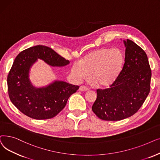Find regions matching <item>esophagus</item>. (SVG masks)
I'll return each mask as SVG.
<instances>
[{
	"instance_id": "esophagus-1",
	"label": "esophagus",
	"mask_w": 160,
	"mask_h": 160,
	"mask_svg": "<svg viewBox=\"0 0 160 160\" xmlns=\"http://www.w3.org/2000/svg\"><path fill=\"white\" fill-rule=\"evenodd\" d=\"M79 90H81V91H87V90H88V88L86 86L82 85V86H81V87H79Z\"/></svg>"
}]
</instances>
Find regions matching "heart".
I'll use <instances>...</instances> for the list:
<instances>
[{
	"label": "heart",
	"mask_w": 160,
	"mask_h": 160,
	"mask_svg": "<svg viewBox=\"0 0 160 160\" xmlns=\"http://www.w3.org/2000/svg\"><path fill=\"white\" fill-rule=\"evenodd\" d=\"M125 63L124 52L119 49L100 48L90 52L79 65L73 64L72 73L78 80L91 79L98 87H107L118 79Z\"/></svg>",
	"instance_id": "obj_1"
}]
</instances>
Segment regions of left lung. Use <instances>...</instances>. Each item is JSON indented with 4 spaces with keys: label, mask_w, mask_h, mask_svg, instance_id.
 <instances>
[{
    "label": "left lung",
    "mask_w": 160,
    "mask_h": 160,
    "mask_svg": "<svg viewBox=\"0 0 160 160\" xmlns=\"http://www.w3.org/2000/svg\"><path fill=\"white\" fill-rule=\"evenodd\" d=\"M125 63L110 87L98 89L92 109L103 120L118 121L135 114L150 90L152 71L146 52L133 41H124Z\"/></svg>",
    "instance_id": "obj_1"
}]
</instances>
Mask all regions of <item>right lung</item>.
<instances>
[{
  "label": "right lung",
  "mask_w": 160,
  "mask_h": 160,
  "mask_svg": "<svg viewBox=\"0 0 160 160\" xmlns=\"http://www.w3.org/2000/svg\"><path fill=\"white\" fill-rule=\"evenodd\" d=\"M38 58L52 66H64L70 61L51 48L36 45L21 51L8 75V90L12 103L24 115L36 120L55 117L66 106L79 86L55 81L46 87H34L28 78L30 68Z\"/></svg>",
  "instance_id": "obj_1"
}]
</instances>
